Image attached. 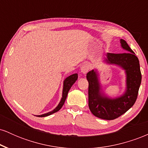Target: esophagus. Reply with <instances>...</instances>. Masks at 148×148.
<instances>
[{
	"mask_svg": "<svg viewBox=\"0 0 148 148\" xmlns=\"http://www.w3.org/2000/svg\"><path fill=\"white\" fill-rule=\"evenodd\" d=\"M89 69H90V66H89V64H83V65L81 67V72L84 74H86V73L88 72Z\"/></svg>",
	"mask_w": 148,
	"mask_h": 148,
	"instance_id": "1",
	"label": "esophagus"
}]
</instances>
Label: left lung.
<instances>
[{
    "label": "left lung",
    "instance_id": "obj_1",
    "mask_svg": "<svg viewBox=\"0 0 148 148\" xmlns=\"http://www.w3.org/2000/svg\"><path fill=\"white\" fill-rule=\"evenodd\" d=\"M121 47L127 52L107 53L105 62L120 66L125 70L127 88L125 94L111 99L101 94L98 74L94 69L88 72V106L93 115L103 120H111L124 114L133 106L137 99L141 83V72L138 58L125 40H120Z\"/></svg>",
    "mask_w": 148,
    "mask_h": 148
}]
</instances>
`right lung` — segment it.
<instances>
[{"label":"right lung","mask_w":148,"mask_h":148,"mask_svg":"<svg viewBox=\"0 0 148 148\" xmlns=\"http://www.w3.org/2000/svg\"><path fill=\"white\" fill-rule=\"evenodd\" d=\"M78 79V74H74L70 75L68 77L64 79V83H63V90H62V99H61L60 103L58 105V106L56 108H55L54 110H53L52 111L49 112L47 113H45L43 115H37L38 117H46V116H48V115H50L53 114V113H56V112L58 111L59 110L62 108V106L64 105V101H65L66 98H67V94H68V92L70 89L71 87L72 86V85L76 82V81Z\"/></svg>","instance_id":"add662e5"}]
</instances>
